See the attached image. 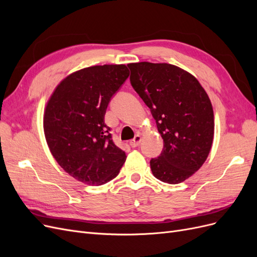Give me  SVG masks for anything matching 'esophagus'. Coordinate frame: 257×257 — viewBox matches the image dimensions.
<instances>
[{
	"label": "esophagus",
	"mask_w": 257,
	"mask_h": 257,
	"mask_svg": "<svg viewBox=\"0 0 257 257\" xmlns=\"http://www.w3.org/2000/svg\"><path fill=\"white\" fill-rule=\"evenodd\" d=\"M141 142H142V136L141 135H136L135 138L132 139V141L130 142V146L133 147V148L138 147L139 144H141Z\"/></svg>",
	"instance_id": "obj_1"
}]
</instances>
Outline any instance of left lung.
I'll use <instances>...</instances> for the list:
<instances>
[{
	"mask_svg": "<svg viewBox=\"0 0 257 257\" xmlns=\"http://www.w3.org/2000/svg\"><path fill=\"white\" fill-rule=\"evenodd\" d=\"M132 87L150 108L164 141L150 161L153 176L169 184L183 182L203 166L211 149L214 115L210 98L189 72L168 63H130Z\"/></svg>",
	"mask_w": 257,
	"mask_h": 257,
	"instance_id": "obj_1",
	"label": "left lung"
}]
</instances>
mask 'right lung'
Returning <instances> with one entry per match:
<instances>
[{
  "label": "right lung",
  "instance_id": "right-lung-1",
  "mask_svg": "<svg viewBox=\"0 0 257 257\" xmlns=\"http://www.w3.org/2000/svg\"><path fill=\"white\" fill-rule=\"evenodd\" d=\"M128 75L124 64L79 69L57 85L46 104V142L58 164L76 180L105 184L125 162V152L112 142L104 118L111 96Z\"/></svg>",
  "mask_w": 257,
  "mask_h": 257
}]
</instances>
